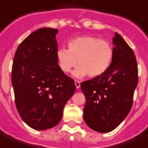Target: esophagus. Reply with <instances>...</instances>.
I'll use <instances>...</instances> for the list:
<instances>
[{
    "instance_id": "34e87169",
    "label": "esophagus",
    "mask_w": 148,
    "mask_h": 148,
    "mask_svg": "<svg viewBox=\"0 0 148 148\" xmlns=\"http://www.w3.org/2000/svg\"><path fill=\"white\" fill-rule=\"evenodd\" d=\"M80 85H81V84H80V82H78V81H75V86H76V88H79Z\"/></svg>"
}]
</instances>
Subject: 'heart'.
<instances>
[{"label": "heart", "mask_w": 148, "mask_h": 148, "mask_svg": "<svg viewBox=\"0 0 148 148\" xmlns=\"http://www.w3.org/2000/svg\"><path fill=\"white\" fill-rule=\"evenodd\" d=\"M68 49L60 48L56 52L58 64L61 71L74 72L77 78L88 74L89 77H98L109 70L114 59V49L108 40L94 36H80L69 40Z\"/></svg>", "instance_id": "1"}]
</instances>
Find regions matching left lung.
I'll return each instance as SVG.
<instances>
[{
  "mask_svg": "<svg viewBox=\"0 0 148 148\" xmlns=\"http://www.w3.org/2000/svg\"><path fill=\"white\" fill-rule=\"evenodd\" d=\"M114 59L103 75L85 81L84 120L99 132L112 131L130 113L138 83V67L132 49L121 35L113 38Z\"/></svg>",
  "mask_w": 148,
  "mask_h": 148,
  "instance_id": "1",
  "label": "left lung"
}]
</instances>
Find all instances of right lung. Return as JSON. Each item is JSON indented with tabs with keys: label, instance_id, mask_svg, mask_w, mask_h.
<instances>
[{
	"label": "right lung",
	"instance_id": "right-lung-1",
	"mask_svg": "<svg viewBox=\"0 0 148 148\" xmlns=\"http://www.w3.org/2000/svg\"><path fill=\"white\" fill-rule=\"evenodd\" d=\"M57 33L52 28L36 30L22 41L14 56L12 83L16 108L36 130L57 125L76 88L74 80L58 65Z\"/></svg>",
	"mask_w": 148,
	"mask_h": 148
}]
</instances>
